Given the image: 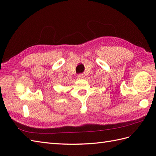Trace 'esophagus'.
Masks as SVG:
<instances>
[{
	"instance_id": "1",
	"label": "esophagus",
	"mask_w": 156,
	"mask_h": 156,
	"mask_svg": "<svg viewBox=\"0 0 156 156\" xmlns=\"http://www.w3.org/2000/svg\"><path fill=\"white\" fill-rule=\"evenodd\" d=\"M84 74H80L78 75V78L79 79L84 78Z\"/></svg>"
}]
</instances>
